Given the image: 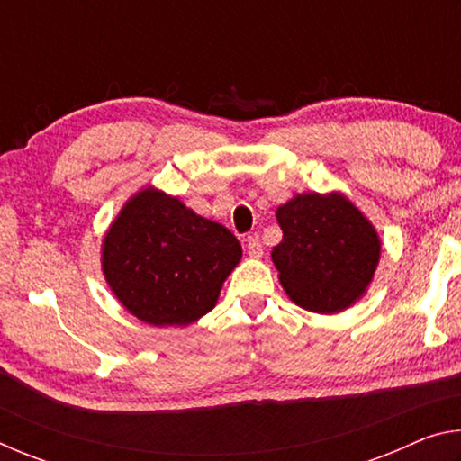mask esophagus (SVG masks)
I'll use <instances>...</instances> for the list:
<instances>
[{
    "label": "esophagus",
    "instance_id": "1",
    "mask_svg": "<svg viewBox=\"0 0 461 461\" xmlns=\"http://www.w3.org/2000/svg\"><path fill=\"white\" fill-rule=\"evenodd\" d=\"M246 248H248L249 258H260V256H262V241L256 236H249L246 240Z\"/></svg>",
    "mask_w": 461,
    "mask_h": 461
}]
</instances>
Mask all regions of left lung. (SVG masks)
I'll return each instance as SVG.
<instances>
[{
  "mask_svg": "<svg viewBox=\"0 0 461 461\" xmlns=\"http://www.w3.org/2000/svg\"><path fill=\"white\" fill-rule=\"evenodd\" d=\"M272 249L286 294L303 309L338 313L364 293L380 258L370 221L341 194H299L278 207Z\"/></svg>",
  "mask_w": 461,
  "mask_h": 461,
  "instance_id": "8db88e82",
  "label": "left lung"
}]
</instances>
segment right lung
<instances>
[{
	"instance_id": "add662e5",
	"label": "right lung",
	"mask_w": 461,
	"mask_h": 461,
	"mask_svg": "<svg viewBox=\"0 0 461 461\" xmlns=\"http://www.w3.org/2000/svg\"><path fill=\"white\" fill-rule=\"evenodd\" d=\"M241 246L168 194L146 189L104 241V272L130 313L150 325H189L213 309Z\"/></svg>"
}]
</instances>
